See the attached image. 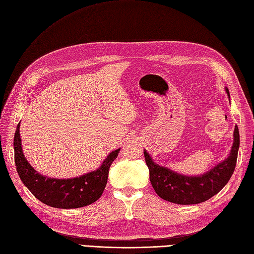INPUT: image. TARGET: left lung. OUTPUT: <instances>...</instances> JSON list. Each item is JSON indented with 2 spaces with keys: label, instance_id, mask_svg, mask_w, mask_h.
<instances>
[{
  "label": "left lung",
  "instance_id": "left-lung-1",
  "mask_svg": "<svg viewBox=\"0 0 254 254\" xmlns=\"http://www.w3.org/2000/svg\"><path fill=\"white\" fill-rule=\"evenodd\" d=\"M229 94V90L226 89ZM240 132L235 126L234 142L231 152L224 162L215 166L213 170L199 177H187L176 174L166 167L159 166L151 160L147 151L144 150L146 164L149 170L151 186L156 193L164 200L177 204H197L206 201L219 193L235 170Z\"/></svg>",
  "mask_w": 254,
  "mask_h": 254
}]
</instances>
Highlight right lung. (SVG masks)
I'll return each mask as SVG.
<instances>
[{"instance_id":"right-lung-1","label":"right lung","mask_w":254,"mask_h":254,"mask_svg":"<svg viewBox=\"0 0 254 254\" xmlns=\"http://www.w3.org/2000/svg\"><path fill=\"white\" fill-rule=\"evenodd\" d=\"M19 129L20 123L13 137L14 163L20 179L37 199L57 209H76L95 202L103 195L110 165L120 149L112 151L95 172L73 179H51L38 174L27 162L22 151Z\"/></svg>"}]
</instances>
